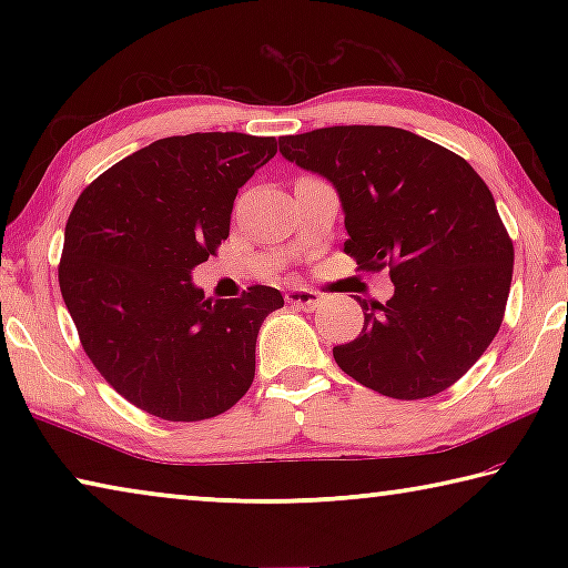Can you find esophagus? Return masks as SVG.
Segmentation results:
<instances>
[{"instance_id":"obj_1","label":"esophagus","mask_w":568,"mask_h":568,"mask_svg":"<svg viewBox=\"0 0 568 568\" xmlns=\"http://www.w3.org/2000/svg\"><path fill=\"white\" fill-rule=\"evenodd\" d=\"M285 301L291 305L303 307V311H313V307H318L321 295L311 291V287H291V291L285 293Z\"/></svg>"}]
</instances>
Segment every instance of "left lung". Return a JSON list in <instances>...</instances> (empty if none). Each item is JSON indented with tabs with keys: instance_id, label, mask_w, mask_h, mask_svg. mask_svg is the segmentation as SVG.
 Returning a JSON list of instances; mask_svg holds the SVG:
<instances>
[{
	"instance_id": "8db88e82",
	"label": "left lung",
	"mask_w": 568,
	"mask_h": 568,
	"mask_svg": "<svg viewBox=\"0 0 568 568\" xmlns=\"http://www.w3.org/2000/svg\"><path fill=\"white\" fill-rule=\"evenodd\" d=\"M281 155L331 182L343 250L393 281L386 303L358 297L363 331L335 345V363L388 398L454 386L496 338L511 291L514 245L486 182L456 152L381 124L291 134Z\"/></svg>"
}]
</instances>
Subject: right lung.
<instances>
[{
    "instance_id": "add662e5",
    "label": "right lung",
    "mask_w": 568,
    "mask_h": 568,
    "mask_svg": "<svg viewBox=\"0 0 568 568\" xmlns=\"http://www.w3.org/2000/svg\"><path fill=\"white\" fill-rule=\"evenodd\" d=\"M275 138L195 132L132 152L82 192L64 227L60 291L82 348L132 406L205 420L245 396L281 291L205 297L192 271L230 235L237 190Z\"/></svg>"
}]
</instances>
